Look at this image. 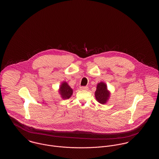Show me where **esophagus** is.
<instances>
[{
    "mask_svg": "<svg viewBox=\"0 0 159 159\" xmlns=\"http://www.w3.org/2000/svg\"><path fill=\"white\" fill-rule=\"evenodd\" d=\"M80 89L81 90H88V86H80Z\"/></svg>",
    "mask_w": 159,
    "mask_h": 159,
    "instance_id": "34e87169",
    "label": "esophagus"
}]
</instances>
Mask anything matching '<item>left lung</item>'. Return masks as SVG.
<instances>
[{"label": "left lung", "mask_w": 159, "mask_h": 159, "mask_svg": "<svg viewBox=\"0 0 159 159\" xmlns=\"http://www.w3.org/2000/svg\"><path fill=\"white\" fill-rule=\"evenodd\" d=\"M95 97L100 104H104L110 97V93L107 91V86L104 82H100L98 84L97 90L95 91Z\"/></svg>", "instance_id": "1"}]
</instances>
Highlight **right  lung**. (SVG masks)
Listing matches in <instances>:
<instances>
[{
  "label": "right lung",
  "instance_id": "obj_1",
  "mask_svg": "<svg viewBox=\"0 0 159 159\" xmlns=\"http://www.w3.org/2000/svg\"><path fill=\"white\" fill-rule=\"evenodd\" d=\"M60 93L61 97L63 99H68L73 93L72 89L68 86L66 82L62 83L60 88Z\"/></svg>",
  "mask_w": 159,
  "mask_h": 159
}]
</instances>
